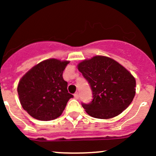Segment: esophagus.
<instances>
[{"mask_svg":"<svg viewBox=\"0 0 156 156\" xmlns=\"http://www.w3.org/2000/svg\"><path fill=\"white\" fill-rule=\"evenodd\" d=\"M74 97H75V99H78V97H79V94H78V93L76 92L75 94H74Z\"/></svg>","mask_w":156,"mask_h":156,"instance_id":"34e87169","label":"esophagus"}]
</instances>
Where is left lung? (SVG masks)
<instances>
[{
    "label": "left lung",
    "instance_id": "8db88e82",
    "mask_svg": "<svg viewBox=\"0 0 156 156\" xmlns=\"http://www.w3.org/2000/svg\"><path fill=\"white\" fill-rule=\"evenodd\" d=\"M78 68L92 91V101L81 103L89 115L111 119L131 103L136 91L135 78L114 59L97 56L80 62Z\"/></svg>",
    "mask_w": 156,
    "mask_h": 156
}]
</instances>
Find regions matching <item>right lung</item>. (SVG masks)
<instances>
[{
  "label": "right lung",
  "mask_w": 156,
  "mask_h": 156,
  "mask_svg": "<svg viewBox=\"0 0 156 156\" xmlns=\"http://www.w3.org/2000/svg\"><path fill=\"white\" fill-rule=\"evenodd\" d=\"M69 61L56 59L40 62L21 78L17 91L23 108L34 119H56L62 115L73 95L67 90L62 73Z\"/></svg>",
  "instance_id": "right-lung-1"
}]
</instances>
